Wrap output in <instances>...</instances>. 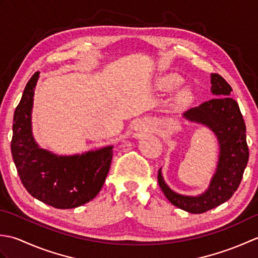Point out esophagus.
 <instances>
[{
	"mask_svg": "<svg viewBox=\"0 0 258 258\" xmlns=\"http://www.w3.org/2000/svg\"><path fill=\"white\" fill-rule=\"evenodd\" d=\"M151 127H152V126H151V124L149 122H146V120H142V122L136 124V126L134 127V131H135L136 135L141 136V135H143L144 133L149 132V131L151 130Z\"/></svg>",
	"mask_w": 258,
	"mask_h": 258,
	"instance_id": "1",
	"label": "esophagus"
}]
</instances>
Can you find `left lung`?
Instances as JSON below:
<instances>
[{
	"mask_svg": "<svg viewBox=\"0 0 258 258\" xmlns=\"http://www.w3.org/2000/svg\"><path fill=\"white\" fill-rule=\"evenodd\" d=\"M213 97L183 113L190 123L205 126L215 135L218 161L210 185L199 195H183L173 190L158 169V184L166 199L180 210L201 214L228 201L238 188L247 165L249 152L246 126L237 102L231 97L232 87L218 74H211Z\"/></svg>",
	"mask_w": 258,
	"mask_h": 258,
	"instance_id": "obj_1",
	"label": "left lung"
}]
</instances>
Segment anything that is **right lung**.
<instances>
[{
  "label": "right lung",
  "mask_w": 258,
  "mask_h": 258,
  "mask_svg": "<svg viewBox=\"0 0 258 258\" xmlns=\"http://www.w3.org/2000/svg\"><path fill=\"white\" fill-rule=\"evenodd\" d=\"M40 73L27 82L14 112L11 152L19 176L29 193L61 210L75 208L100 193L111 166L113 145L74 155L41 149L33 136L32 109Z\"/></svg>",
  "instance_id": "right-lung-1"
}]
</instances>
